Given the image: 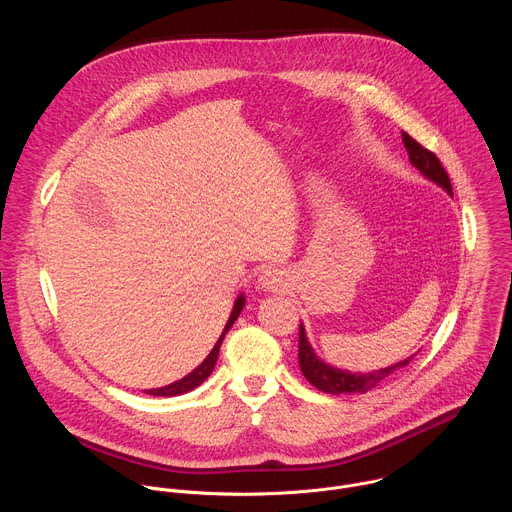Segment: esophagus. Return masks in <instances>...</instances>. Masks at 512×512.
I'll list each match as a JSON object with an SVG mask.
<instances>
[{
	"mask_svg": "<svg viewBox=\"0 0 512 512\" xmlns=\"http://www.w3.org/2000/svg\"><path fill=\"white\" fill-rule=\"evenodd\" d=\"M259 285H261L263 289L277 291V289H281L285 283H283V275L273 269V271H265V273L259 277Z\"/></svg>",
	"mask_w": 512,
	"mask_h": 512,
	"instance_id": "34e87169",
	"label": "esophagus"
}]
</instances>
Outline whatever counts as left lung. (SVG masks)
Segmentation results:
<instances>
[{"instance_id":"8db88e82","label":"left lung","mask_w":512,"mask_h":512,"mask_svg":"<svg viewBox=\"0 0 512 512\" xmlns=\"http://www.w3.org/2000/svg\"><path fill=\"white\" fill-rule=\"evenodd\" d=\"M403 143H405V150L409 154V160L411 164L423 174L427 176L429 180H433L435 184H440L446 192L452 194V182H450V176L448 172L444 170L442 162L437 160V156L433 152H429L427 148H423V145L419 141H415L409 133L403 131ZM298 356H300V367H302V373L304 377L320 391L324 393H330V395H342V393H367L371 391L373 387H377L379 383H383L385 379H389L395 371L407 367V364L411 362L413 356L393 364V367H387V369H381V371H373V373H364V375H358V373H348V371H340V369H334L330 367V364L322 362L308 338H306V330L304 326H300V350H298Z\"/></svg>"}]
</instances>
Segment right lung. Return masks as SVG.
<instances>
[{
	"label": "right lung",
	"instance_id": "1",
	"mask_svg": "<svg viewBox=\"0 0 512 512\" xmlns=\"http://www.w3.org/2000/svg\"><path fill=\"white\" fill-rule=\"evenodd\" d=\"M243 306H245V298L239 296L237 302H235V308H233V312H231V318H229V322H227V326H225V330H223V334H221V338H218V342L214 344V348L210 350V354L202 360V364H198V367H196L190 375H186L184 379H180V381H176V383H172V385H166V387H160V389H150V391H145V393L154 395V397H176V395L188 393V391L196 389L200 383H204V381L210 377L212 369H214L216 358H218V350H221V344H223L225 334L231 330V326H233L235 320L239 318Z\"/></svg>",
	"mask_w": 512,
	"mask_h": 512
}]
</instances>
